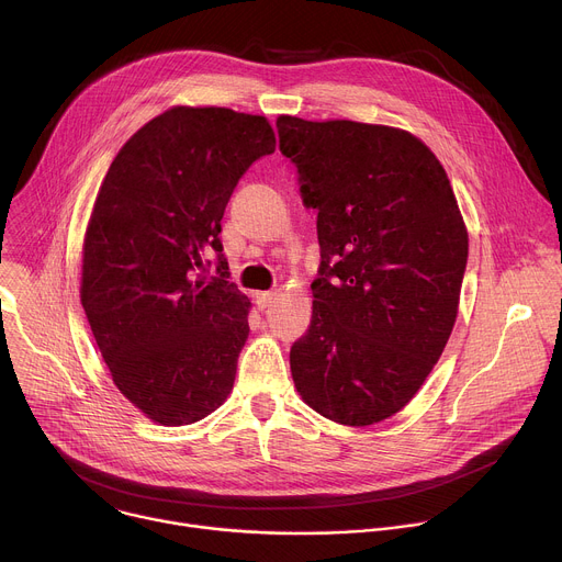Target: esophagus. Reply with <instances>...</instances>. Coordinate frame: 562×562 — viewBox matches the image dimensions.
Instances as JSON below:
<instances>
[{"label": "esophagus", "mask_w": 562, "mask_h": 562, "mask_svg": "<svg viewBox=\"0 0 562 562\" xmlns=\"http://www.w3.org/2000/svg\"><path fill=\"white\" fill-rule=\"evenodd\" d=\"M274 299H277V292H272V290L257 294V303H259L261 310H268V307L274 303Z\"/></svg>", "instance_id": "34e87169"}]
</instances>
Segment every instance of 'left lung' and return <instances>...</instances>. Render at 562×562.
<instances>
[{"label":"left lung","mask_w":562,"mask_h":562,"mask_svg":"<svg viewBox=\"0 0 562 562\" xmlns=\"http://www.w3.org/2000/svg\"><path fill=\"white\" fill-rule=\"evenodd\" d=\"M277 130L322 247L294 386L337 424H378L415 397L458 317L469 234L453 187L404 130L296 115Z\"/></svg>","instance_id":"8db88e82"}]
</instances>
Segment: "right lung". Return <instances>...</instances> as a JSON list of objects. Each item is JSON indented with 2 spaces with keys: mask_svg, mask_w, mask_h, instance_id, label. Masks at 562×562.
Returning a JSON list of instances; mask_svg holds the SVG:
<instances>
[{
  "mask_svg": "<svg viewBox=\"0 0 562 562\" xmlns=\"http://www.w3.org/2000/svg\"><path fill=\"white\" fill-rule=\"evenodd\" d=\"M274 149L263 115L171 106L100 184L80 301L113 384L158 424H194L234 386L249 299L227 281L221 218L247 167ZM212 251L220 277L207 280Z\"/></svg>",
  "mask_w": 562,
  "mask_h": 562,
  "instance_id": "right-lung-1",
  "label": "right lung"
}]
</instances>
